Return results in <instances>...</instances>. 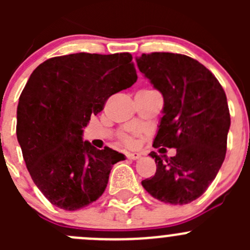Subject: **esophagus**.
Listing matches in <instances>:
<instances>
[{
  "instance_id": "esophagus-1",
  "label": "esophagus",
  "mask_w": 250,
  "mask_h": 250,
  "mask_svg": "<svg viewBox=\"0 0 250 250\" xmlns=\"http://www.w3.org/2000/svg\"><path fill=\"white\" fill-rule=\"evenodd\" d=\"M125 157H127L128 160L135 161V160H139V158L141 157V155H140V153H137V152H128L127 155H125Z\"/></svg>"
}]
</instances>
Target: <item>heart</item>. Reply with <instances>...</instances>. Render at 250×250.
Segmentation results:
<instances>
[{
	"label": "heart",
	"mask_w": 250,
	"mask_h": 250,
	"mask_svg": "<svg viewBox=\"0 0 250 250\" xmlns=\"http://www.w3.org/2000/svg\"><path fill=\"white\" fill-rule=\"evenodd\" d=\"M120 139L127 146H134L135 143H137V141H135V137L133 134H130V133H122V134L120 135Z\"/></svg>",
	"instance_id": "b5f03b06"
}]
</instances>
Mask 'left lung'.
Segmentation results:
<instances>
[{
    "label": "left lung",
    "instance_id": "left-lung-1",
    "mask_svg": "<svg viewBox=\"0 0 250 250\" xmlns=\"http://www.w3.org/2000/svg\"><path fill=\"white\" fill-rule=\"evenodd\" d=\"M137 64L165 100L153 147L176 148L170 158L150 153L156 173L141 185L161 202L191 203L225 160L231 125L226 94L216 77L188 55L155 52L141 54Z\"/></svg>",
    "mask_w": 250,
    "mask_h": 250
}]
</instances>
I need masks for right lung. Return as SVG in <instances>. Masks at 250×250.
Instances as JSON below:
<instances>
[{
	"mask_svg": "<svg viewBox=\"0 0 250 250\" xmlns=\"http://www.w3.org/2000/svg\"><path fill=\"white\" fill-rule=\"evenodd\" d=\"M129 53L54 57L40 64L19 98L17 138L25 165L44 197L77 210L106 188L112 166L125 155L82 140L90 116L112 94L137 82Z\"/></svg>",
	"mask_w": 250,
	"mask_h": 250,
	"instance_id": "obj_1",
	"label": "right lung"
}]
</instances>
